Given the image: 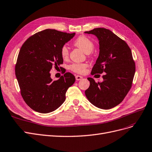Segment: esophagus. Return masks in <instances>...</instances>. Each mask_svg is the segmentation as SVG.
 <instances>
[{
  "label": "esophagus",
  "instance_id": "1",
  "mask_svg": "<svg viewBox=\"0 0 152 152\" xmlns=\"http://www.w3.org/2000/svg\"><path fill=\"white\" fill-rule=\"evenodd\" d=\"M83 79V77L81 76H79V75H76V80L77 81H79V80H81Z\"/></svg>",
  "mask_w": 152,
  "mask_h": 152
}]
</instances>
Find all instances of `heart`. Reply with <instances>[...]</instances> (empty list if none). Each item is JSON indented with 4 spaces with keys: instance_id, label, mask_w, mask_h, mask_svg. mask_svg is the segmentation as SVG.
Masks as SVG:
<instances>
[{
    "instance_id": "b5f03b06",
    "label": "heart",
    "mask_w": 152,
    "mask_h": 152,
    "mask_svg": "<svg viewBox=\"0 0 152 152\" xmlns=\"http://www.w3.org/2000/svg\"><path fill=\"white\" fill-rule=\"evenodd\" d=\"M75 45L79 47L81 50L86 53H91L94 48V43L93 42L87 38L85 36H80L78 37L75 42ZM61 55L62 58L66 59L69 56V50L66 45L62 47L61 49ZM87 65L86 64L82 63H73L69 66V69L72 71L79 73V74H83L84 73Z\"/></svg>"
}]
</instances>
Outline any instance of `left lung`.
Segmentation results:
<instances>
[{
    "label": "left lung",
    "instance_id": "left-lung-1",
    "mask_svg": "<svg viewBox=\"0 0 152 152\" xmlns=\"http://www.w3.org/2000/svg\"><path fill=\"white\" fill-rule=\"evenodd\" d=\"M85 33L95 35L99 41V56L91 74L105 73L101 83L88 77L90 85L86 96L98 108L112 109L124 100L133 84L136 68L131 50L124 40L107 29L98 28Z\"/></svg>",
    "mask_w": 152,
    "mask_h": 152
}]
</instances>
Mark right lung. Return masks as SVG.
<instances>
[{"label": "right lung", "mask_w": 152, "mask_h": 152, "mask_svg": "<svg viewBox=\"0 0 152 152\" xmlns=\"http://www.w3.org/2000/svg\"><path fill=\"white\" fill-rule=\"evenodd\" d=\"M75 35V33L46 29L34 34L23 44L15 75L23 100L33 110L49 113L65 101L67 89L75 82V76L66 72L53 81L50 71L63 63L61 48Z\"/></svg>", "instance_id": "add662e5"}]
</instances>
